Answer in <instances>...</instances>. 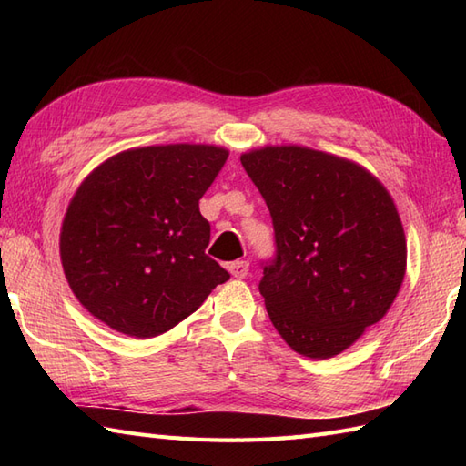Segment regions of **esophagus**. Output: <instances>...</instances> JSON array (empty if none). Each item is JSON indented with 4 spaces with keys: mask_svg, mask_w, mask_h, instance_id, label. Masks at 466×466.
I'll return each mask as SVG.
<instances>
[{
    "mask_svg": "<svg viewBox=\"0 0 466 466\" xmlns=\"http://www.w3.org/2000/svg\"><path fill=\"white\" fill-rule=\"evenodd\" d=\"M228 272H230L234 279H244L248 274V262L246 260H236L228 264Z\"/></svg>",
    "mask_w": 466,
    "mask_h": 466,
    "instance_id": "obj_1",
    "label": "esophagus"
}]
</instances>
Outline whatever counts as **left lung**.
<instances>
[{
    "instance_id": "1",
    "label": "left lung",
    "mask_w": 466,
    "mask_h": 466,
    "mask_svg": "<svg viewBox=\"0 0 466 466\" xmlns=\"http://www.w3.org/2000/svg\"><path fill=\"white\" fill-rule=\"evenodd\" d=\"M240 162L268 206L276 254L258 290L292 350L330 359L379 322L407 270L390 194L359 164L300 146H268Z\"/></svg>"
}]
</instances>
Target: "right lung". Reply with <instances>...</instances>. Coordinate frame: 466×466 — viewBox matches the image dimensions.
Returning a JSON list of instances; mask_svg holds the SVG:
<instances>
[{
	"label": "right lung",
	"mask_w": 466,
	"mask_h": 466,
	"mask_svg": "<svg viewBox=\"0 0 466 466\" xmlns=\"http://www.w3.org/2000/svg\"><path fill=\"white\" fill-rule=\"evenodd\" d=\"M228 160L224 147H136L97 166L67 206L59 254L69 289L110 329L170 330L230 279L206 254L200 198Z\"/></svg>",
	"instance_id": "obj_1"
}]
</instances>
